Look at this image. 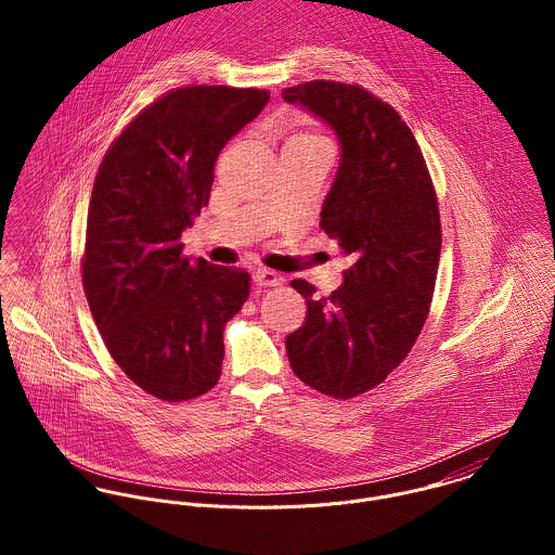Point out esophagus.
Masks as SVG:
<instances>
[{
  "label": "esophagus",
  "mask_w": 555,
  "mask_h": 555,
  "mask_svg": "<svg viewBox=\"0 0 555 555\" xmlns=\"http://www.w3.org/2000/svg\"><path fill=\"white\" fill-rule=\"evenodd\" d=\"M254 284L260 288H273V286L282 284V278L275 271L258 269V271H254Z\"/></svg>",
  "instance_id": "1"
}]
</instances>
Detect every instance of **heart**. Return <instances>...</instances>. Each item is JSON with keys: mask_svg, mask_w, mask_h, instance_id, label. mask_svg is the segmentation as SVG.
Instances as JSON below:
<instances>
[{"mask_svg": "<svg viewBox=\"0 0 555 555\" xmlns=\"http://www.w3.org/2000/svg\"><path fill=\"white\" fill-rule=\"evenodd\" d=\"M288 143H297V145H324V141L317 137V134H310V132H301L297 137H293ZM286 143V145H288Z\"/></svg>", "mask_w": 555, "mask_h": 555, "instance_id": "obj_1", "label": "heart"}]
</instances>
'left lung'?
<instances>
[{
    "label": "left lung",
    "mask_w": 555,
    "mask_h": 555,
    "mask_svg": "<svg viewBox=\"0 0 555 555\" xmlns=\"http://www.w3.org/2000/svg\"><path fill=\"white\" fill-rule=\"evenodd\" d=\"M282 95L339 139L320 229L354 260L328 297H317L306 280L291 282L308 317L286 337V352L301 383L350 399L385 383L427 320L442 245L438 198L414 134L365 87L310 80Z\"/></svg>",
    "instance_id": "obj_1"
}]
</instances>
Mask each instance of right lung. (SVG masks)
I'll list each match as a JSON object with an SVG mask.
<instances>
[{"label":"right lung","instance_id":"right-lung-1","mask_svg":"<svg viewBox=\"0 0 555 555\" xmlns=\"http://www.w3.org/2000/svg\"><path fill=\"white\" fill-rule=\"evenodd\" d=\"M269 102L267 89L188 85L145 106L95 172L80 275L106 350L162 401L211 391L224 326L249 297L243 269L183 256L181 233L209 203L222 147Z\"/></svg>","mask_w":555,"mask_h":555}]
</instances>
